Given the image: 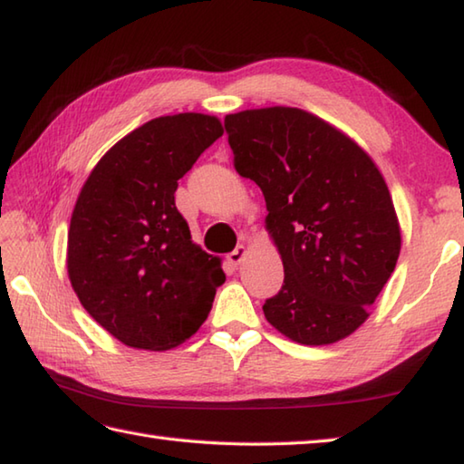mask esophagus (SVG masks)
<instances>
[{
    "instance_id": "34e87169",
    "label": "esophagus",
    "mask_w": 464,
    "mask_h": 464,
    "mask_svg": "<svg viewBox=\"0 0 464 464\" xmlns=\"http://www.w3.org/2000/svg\"><path fill=\"white\" fill-rule=\"evenodd\" d=\"M246 246H244V244H240V246H236L232 252H230V255L228 256H226V260H228L230 262V265H240V262L244 260V256H246Z\"/></svg>"
}]
</instances>
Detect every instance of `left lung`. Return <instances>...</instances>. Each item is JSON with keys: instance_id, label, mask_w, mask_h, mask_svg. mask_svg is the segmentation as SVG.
I'll list each match as a JSON object with an SVG mask.
<instances>
[{"instance_id": "1", "label": "left lung", "mask_w": 464, "mask_h": 464, "mask_svg": "<svg viewBox=\"0 0 464 464\" xmlns=\"http://www.w3.org/2000/svg\"><path fill=\"white\" fill-rule=\"evenodd\" d=\"M234 168L262 189L285 285L262 304L301 345L345 339L396 268L400 222L386 179L343 130L293 107L226 115Z\"/></svg>"}]
</instances>
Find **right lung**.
<instances>
[{"label": "right lung", "instance_id": "add662e5", "mask_svg": "<svg viewBox=\"0 0 464 464\" xmlns=\"http://www.w3.org/2000/svg\"><path fill=\"white\" fill-rule=\"evenodd\" d=\"M218 117L151 119L101 157L68 228V278L78 301L121 343L178 347L202 327L222 260L191 240L176 208L178 181L222 137Z\"/></svg>", "mask_w": 464, "mask_h": 464}]
</instances>
